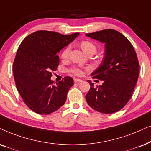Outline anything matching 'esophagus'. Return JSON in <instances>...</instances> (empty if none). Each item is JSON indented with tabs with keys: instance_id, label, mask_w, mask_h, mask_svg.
<instances>
[{
	"instance_id": "34e87169",
	"label": "esophagus",
	"mask_w": 151,
	"mask_h": 151,
	"mask_svg": "<svg viewBox=\"0 0 151 151\" xmlns=\"http://www.w3.org/2000/svg\"><path fill=\"white\" fill-rule=\"evenodd\" d=\"M74 81H75L76 83H80V82H82L83 80L81 79H79V78H75V79H74Z\"/></svg>"
}]
</instances>
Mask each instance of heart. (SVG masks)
Here are the masks:
<instances>
[{
  "label": "heart",
  "instance_id": "1",
  "mask_svg": "<svg viewBox=\"0 0 151 151\" xmlns=\"http://www.w3.org/2000/svg\"><path fill=\"white\" fill-rule=\"evenodd\" d=\"M80 46L82 48V50L85 52L86 54L88 55H92L95 54L96 52L97 48L96 46L94 43L91 42V41L88 40H84L82 41L80 43ZM70 52H71V46H67L62 50L61 52V57L62 59L66 60L68 58L70 55ZM89 67H83V66H73L71 68H69L70 73H71L73 75L77 76H81L83 75L84 73V70H89Z\"/></svg>",
  "mask_w": 151,
  "mask_h": 151
}]
</instances>
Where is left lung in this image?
<instances>
[{"mask_svg": "<svg viewBox=\"0 0 151 151\" xmlns=\"http://www.w3.org/2000/svg\"><path fill=\"white\" fill-rule=\"evenodd\" d=\"M86 35L105 44L104 58L91 73L92 78L103 80V83L94 87L93 83L87 80L90 89L86 101L99 112H116L128 103L137 82L139 63L136 52L124 35L112 29Z\"/></svg>", "mask_w": 151, "mask_h": 151, "instance_id": "8db88e82", "label": "left lung"}]
</instances>
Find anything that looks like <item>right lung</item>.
Returning a JSON list of instances; mask_svg holds the SVG:
<instances>
[{
    "label": "right lung",
    "mask_w": 151,
    "mask_h": 151,
    "mask_svg": "<svg viewBox=\"0 0 151 151\" xmlns=\"http://www.w3.org/2000/svg\"><path fill=\"white\" fill-rule=\"evenodd\" d=\"M78 35L40 30L27 36L19 46L13 63L14 78L23 102L35 113L49 114L65 103L73 78L66 76L55 84L50 78L60 63L58 52Z\"/></svg>",
    "instance_id": "right-lung-1"
}]
</instances>
